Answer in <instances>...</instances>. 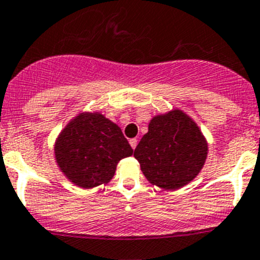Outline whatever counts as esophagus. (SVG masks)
<instances>
[{
    "mask_svg": "<svg viewBox=\"0 0 260 260\" xmlns=\"http://www.w3.org/2000/svg\"><path fill=\"white\" fill-rule=\"evenodd\" d=\"M137 143H138L137 138H131V140H129V145H131V147L133 148V150H135V148H136Z\"/></svg>",
    "mask_w": 260,
    "mask_h": 260,
    "instance_id": "34e87169",
    "label": "esophagus"
}]
</instances>
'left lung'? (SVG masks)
<instances>
[{
	"label": "left lung",
	"mask_w": 260,
	"mask_h": 260,
	"mask_svg": "<svg viewBox=\"0 0 260 260\" xmlns=\"http://www.w3.org/2000/svg\"><path fill=\"white\" fill-rule=\"evenodd\" d=\"M207 153V141L197 123L180 109H173L150 120L135 157L152 185L175 190L200 174Z\"/></svg>",
	"instance_id": "obj_1"
}]
</instances>
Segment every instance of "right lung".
Returning a JSON list of instances; mask_svg holds the SVG:
<instances>
[{
    "mask_svg": "<svg viewBox=\"0 0 260 260\" xmlns=\"http://www.w3.org/2000/svg\"><path fill=\"white\" fill-rule=\"evenodd\" d=\"M132 153L122 129L99 112L80 113L63 128L54 143L59 170L84 189L109 183L118 162Z\"/></svg>",
    "mask_w": 260,
    "mask_h": 260,
    "instance_id": "add662e5",
    "label": "right lung"
}]
</instances>
